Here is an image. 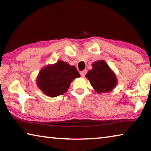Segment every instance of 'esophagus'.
Segmentation results:
<instances>
[{
    "label": "esophagus",
    "mask_w": 151,
    "mask_h": 151,
    "mask_svg": "<svg viewBox=\"0 0 151 151\" xmlns=\"http://www.w3.org/2000/svg\"><path fill=\"white\" fill-rule=\"evenodd\" d=\"M86 73H87V71H86V70L81 71V72L80 73V74H81V75L82 77H85V75L86 74Z\"/></svg>",
    "instance_id": "1"
}]
</instances>
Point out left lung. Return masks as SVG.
Instances as JSON below:
<instances>
[{
	"label": "left lung",
	"mask_w": 151,
	"mask_h": 151,
	"mask_svg": "<svg viewBox=\"0 0 151 151\" xmlns=\"http://www.w3.org/2000/svg\"><path fill=\"white\" fill-rule=\"evenodd\" d=\"M93 69L90 70L86 75L91 86L98 93H108L115 87L117 78L105 61L103 60L94 62Z\"/></svg>",
	"instance_id": "1"
}]
</instances>
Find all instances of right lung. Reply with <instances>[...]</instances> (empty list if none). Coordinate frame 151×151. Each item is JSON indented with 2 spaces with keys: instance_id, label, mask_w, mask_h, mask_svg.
<instances>
[{
  "instance_id": "obj_1",
  "label": "right lung",
  "mask_w": 151,
  "mask_h": 151,
  "mask_svg": "<svg viewBox=\"0 0 151 151\" xmlns=\"http://www.w3.org/2000/svg\"><path fill=\"white\" fill-rule=\"evenodd\" d=\"M80 77L75 66L58 60L42 68L37 79V85L47 96L56 97L68 91L74 79Z\"/></svg>"
}]
</instances>
